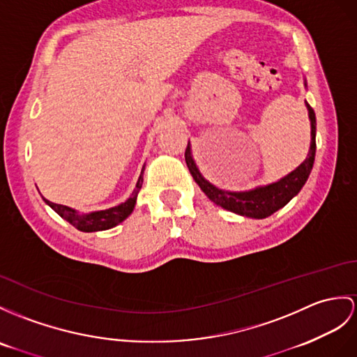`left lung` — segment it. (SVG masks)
I'll list each match as a JSON object with an SVG mask.
<instances>
[{
	"mask_svg": "<svg viewBox=\"0 0 357 357\" xmlns=\"http://www.w3.org/2000/svg\"><path fill=\"white\" fill-rule=\"evenodd\" d=\"M307 110H309V118L312 124V141H310V151L307 154L306 160H304L300 167L292 171L289 176H286L280 181H275L273 185H268L264 188H256L253 190H248V192H227V190L218 189L216 186L208 183L207 180L203 178L202 174H199L198 168L192 160V155H190L189 144L185 151V160L188 168L192 174L194 180L197 185L202 188L203 192L212 199L215 204L221 206L222 208H227V211L248 216V218H257L262 220L266 216L273 215L274 212L279 211L283 206L288 204L291 199L300 192V189L306 183L309 174L314 167L315 160V150H317V119H315V112L309 104L306 102Z\"/></svg>",
	"mask_w": 357,
	"mask_h": 357,
	"instance_id": "obj_1",
	"label": "left lung"
}]
</instances>
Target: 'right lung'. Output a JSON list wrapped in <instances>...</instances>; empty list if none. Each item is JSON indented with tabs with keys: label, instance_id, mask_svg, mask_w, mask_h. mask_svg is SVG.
Here are the masks:
<instances>
[{
	"label": "right lung",
	"instance_id": "obj_1",
	"mask_svg": "<svg viewBox=\"0 0 357 357\" xmlns=\"http://www.w3.org/2000/svg\"><path fill=\"white\" fill-rule=\"evenodd\" d=\"M142 180H144V168H142L141 176H139V180H137L133 194L130 195L128 199H126V202L121 203L119 206L107 208V211L92 212V213H88V215H78L74 211V208H69L63 204L51 203V202H48L47 198H43V199H45V203L51 208H53L56 213H59L63 220H66L69 224L74 225L77 230H80V231L107 230V229L115 227V225H118L119 222H123L127 218V216L133 212L137 192L142 188Z\"/></svg>",
	"mask_w": 357,
	"mask_h": 357
}]
</instances>
